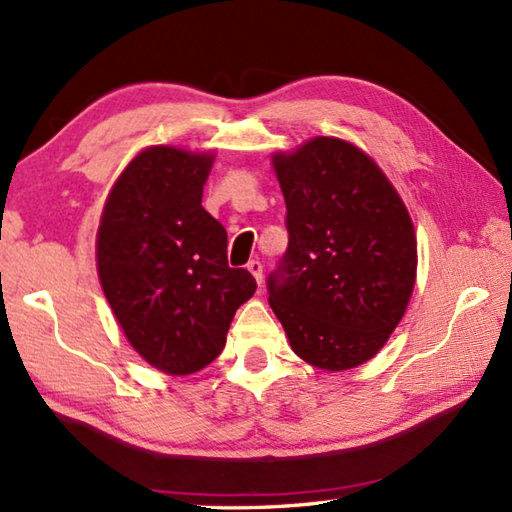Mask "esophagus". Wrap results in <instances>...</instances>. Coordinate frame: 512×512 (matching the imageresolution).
I'll return each instance as SVG.
<instances>
[{"label": "esophagus", "mask_w": 512, "mask_h": 512, "mask_svg": "<svg viewBox=\"0 0 512 512\" xmlns=\"http://www.w3.org/2000/svg\"><path fill=\"white\" fill-rule=\"evenodd\" d=\"M248 273L255 277V281L257 284H262V273H264V266H262V262H257V259H253V262H248Z\"/></svg>", "instance_id": "1"}]
</instances>
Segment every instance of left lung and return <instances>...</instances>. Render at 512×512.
I'll return each instance as SVG.
<instances>
[{
	"label": "left lung",
	"instance_id": "left-lung-1",
	"mask_svg": "<svg viewBox=\"0 0 512 512\" xmlns=\"http://www.w3.org/2000/svg\"><path fill=\"white\" fill-rule=\"evenodd\" d=\"M286 200L288 250L268 277L292 352L325 372L374 358L405 317L418 270L411 215L350 140L314 136L270 156Z\"/></svg>",
	"mask_w": 512,
	"mask_h": 512
}]
</instances>
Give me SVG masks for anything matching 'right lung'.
<instances>
[{
    "mask_svg": "<svg viewBox=\"0 0 512 512\" xmlns=\"http://www.w3.org/2000/svg\"><path fill=\"white\" fill-rule=\"evenodd\" d=\"M213 162L215 151L140 149L96 231V273L125 339L169 376L213 363L257 288L248 270L228 268L224 226L202 206Z\"/></svg>",
    "mask_w": 512,
    "mask_h": 512,
    "instance_id": "right-lung-1",
    "label": "right lung"
}]
</instances>
